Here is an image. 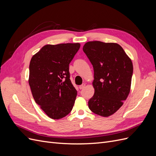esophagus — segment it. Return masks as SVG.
<instances>
[{
    "label": "esophagus",
    "instance_id": "1",
    "mask_svg": "<svg viewBox=\"0 0 156 156\" xmlns=\"http://www.w3.org/2000/svg\"><path fill=\"white\" fill-rule=\"evenodd\" d=\"M85 86H86V84H84V83H83V84H82L81 85H80L79 86V89H83L84 87H85Z\"/></svg>",
    "mask_w": 156,
    "mask_h": 156
}]
</instances>
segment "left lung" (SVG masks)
<instances>
[{
  "instance_id": "obj_1",
  "label": "left lung",
  "mask_w": 156,
  "mask_h": 156,
  "mask_svg": "<svg viewBox=\"0 0 156 156\" xmlns=\"http://www.w3.org/2000/svg\"><path fill=\"white\" fill-rule=\"evenodd\" d=\"M83 50L94 73V94L88 107L96 115L109 116L122 106L129 94L133 69L131 60L116 43L88 41Z\"/></svg>"
}]
</instances>
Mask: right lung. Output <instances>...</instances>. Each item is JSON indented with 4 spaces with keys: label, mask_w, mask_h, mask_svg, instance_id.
<instances>
[{
    "label": "right lung",
    "mask_w": 156,
    "mask_h": 156,
    "mask_svg": "<svg viewBox=\"0 0 156 156\" xmlns=\"http://www.w3.org/2000/svg\"><path fill=\"white\" fill-rule=\"evenodd\" d=\"M79 43L48 44L32 56L29 83L32 96L45 114L60 119L72 111L77 90L69 79V64Z\"/></svg>",
    "instance_id": "1"
}]
</instances>
